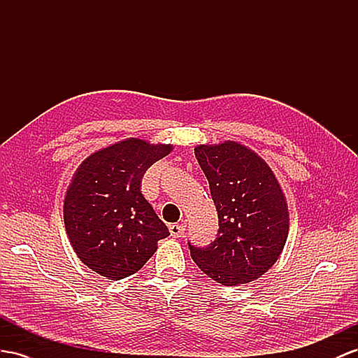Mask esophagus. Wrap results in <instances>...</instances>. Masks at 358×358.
Masks as SVG:
<instances>
[{
    "label": "esophagus",
    "instance_id": "1",
    "mask_svg": "<svg viewBox=\"0 0 358 358\" xmlns=\"http://www.w3.org/2000/svg\"><path fill=\"white\" fill-rule=\"evenodd\" d=\"M186 231V225L185 224H172L169 227V233L172 237H182Z\"/></svg>",
    "mask_w": 358,
    "mask_h": 358
}]
</instances>
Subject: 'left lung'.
Returning a JSON list of instances; mask_svg holds the SVG:
<instances>
[{
    "label": "left lung",
    "mask_w": 358,
    "mask_h": 358,
    "mask_svg": "<svg viewBox=\"0 0 358 358\" xmlns=\"http://www.w3.org/2000/svg\"><path fill=\"white\" fill-rule=\"evenodd\" d=\"M195 157L208 180L219 230L190 255L207 277L222 286L260 278L278 260L289 234V212L272 169L246 146L228 141L199 145Z\"/></svg>",
    "instance_id": "obj_1"
}]
</instances>
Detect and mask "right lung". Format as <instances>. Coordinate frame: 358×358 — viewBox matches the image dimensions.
I'll list each match as a JSON object with an SVG mask.
<instances>
[{"label":"right lung","instance_id":"1","mask_svg":"<svg viewBox=\"0 0 358 358\" xmlns=\"http://www.w3.org/2000/svg\"><path fill=\"white\" fill-rule=\"evenodd\" d=\"M171 151L172 145L131 137L80 164L66 192L63 219L72 248L89 269L108 280L130 277L169 236L142 195L141 182L151 164Z\"/></svg>","mask_w":358,"mask_h":358}]
</instances>
